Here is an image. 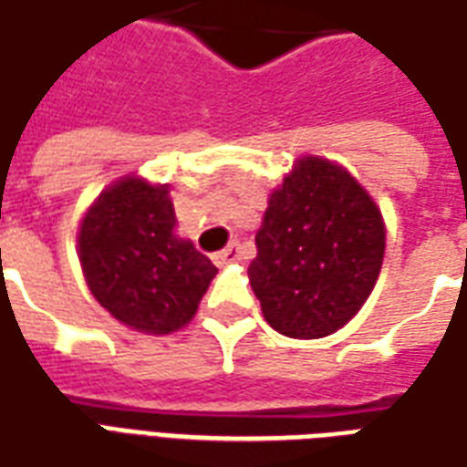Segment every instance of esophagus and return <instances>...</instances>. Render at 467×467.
<instances>
[{
	"instance_id": "esophagus-1",
	"label": "esophagus",
	"mask_w": 467,
	"mask_h": 467,
	"mask_svg": "<svg viewBox=\"0 0 467 467\" xmlns=\"http://www.w3.org/2000/svg\"><path fill=\"white\" fill-rule=\"evenodd\" d=\"M212 260H214V265H227V263H234V260H240V247H237V243L227 244L224 250L214 253Z\"/></svg>"
}]
</instances>
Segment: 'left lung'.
<instances>
[{"mask_svg":"<svg viewBox=\"0 0 467 467\" xmlns=\"http://www.w3.org/2000/svg\"><path fill=\"white\" fill-rule=\"evenodd\" d=\"M250 285L265 321L290 338H321L369 298L384 257V223L341 166L306 156L267 202Z\"/></svg>","mask_w":467,"mask_h":467,"instance_id":"8db88e82","label":"left lung"}]
</instances>
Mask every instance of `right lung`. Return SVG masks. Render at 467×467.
Here are the masks:
<instances>
[{
  "instance_id": "obj_1",
  "label": "right lung",
  "mask_w": 467,
  "mask_h": 467,
  "mask_svg": "<svg viewBox=\"0 0 467 467\" xmlns=\"http://www.w3.org/2000/svg\"><path fill=\"white\" fill-rule=\"evenodd\" d=\"M169 189L123 179L106 189L80 224L88 288L120 324L169 334L192 321L217 267L174 234Z\"/></svg>"
}]
</instances>
